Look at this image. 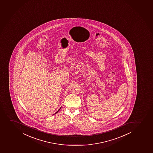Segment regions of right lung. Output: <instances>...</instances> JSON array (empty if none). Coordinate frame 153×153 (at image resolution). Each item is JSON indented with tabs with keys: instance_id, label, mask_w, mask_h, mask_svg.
<instances>
[{
	"instance_id": "add662e5",
	"label": "right lung",
	"mask_w": 153,
	"mask_h": 153,
	"mask_svg": "<svg viewBox=\"0 0 153 153\" xmlns=\"http://www.w3.org/2000/svg\"><path fill=\"white\" fill-rule=\"evenodd\" d=\"M59 110H60V109H59ZM59 110H58V111H57V112H58V111H59ZM57 112H56V113H57Z\"/></svg>"
}]
</instances>
